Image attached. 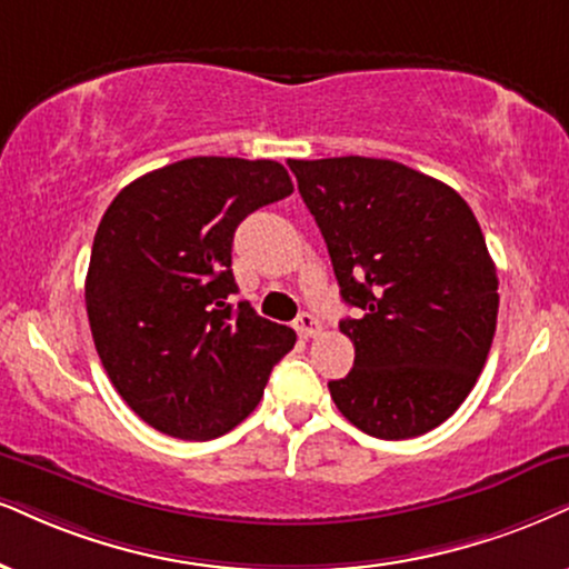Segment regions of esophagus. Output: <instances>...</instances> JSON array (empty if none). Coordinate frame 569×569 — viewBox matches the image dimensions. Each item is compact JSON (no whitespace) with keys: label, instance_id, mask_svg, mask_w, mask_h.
Returning <instances> with one entry per match:
<instances>
[{"label":"esophagus","instance_id":"esophagus-1","mask_svg":"<svg viewBox=\"0 0 569 569\" xmlns=\"http://www.w3.org/2000/svg\"><path fill=\"white\" fill-rule=\"evenodd\" d=\"M296 329L300 338H313V335H319V319L313 317V313H300V317L296 319Z\"/></svg>","mask_w":569,"mask_h":569}]
</instances>
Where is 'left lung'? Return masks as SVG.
Segmentation results:
<instances>
[{"mask_svg":"<svg viewBox=\"0 0 569 569\" xmlns=\"http://www.w3.org/2000/svg\"><path fill=\"white\" fill-rule=\"evenodd\" d=\"M325 237L353 369L329 382L350 425L417 438L465 403L486 367L499 277L472 208L443 181L382 158L290 160Z\"/></svg>","mask_w":569,"mask_h":569,"instance_id":"1","label":"left lung"}]
</instances>
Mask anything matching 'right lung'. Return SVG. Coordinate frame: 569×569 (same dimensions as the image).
<instances>
[{"instance_id":"obj_1","label":"right lung","mask_w":569,"mask_h":569,"mask_svg":"<svg viewBox=\"0 0 569 569\" xmlns=\"http://www.w3.org/2000/svg\"><path fill=\"white\" fill-rule=\"evenodd\" d=\"M287 194L277 160L210 156L144 173L104 210L87 273L91 338L118 396L156 430L227 435L296 346L290 327L229 303L237 227Z\"/></svg>"}]
</instances>
